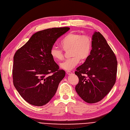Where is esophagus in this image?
Wrapping results in <instances>:
<instances>
[{
    "label": "esophagus",
    "instance_id": "34e87169",
    "mask_svg": "<svg viewBox=\"0 0 130 130\" xmlns=\"http://www.w3.org/2000/svg\"><path fill=\"white\" fill-rule=\"evenodd\" d=\"M66 74L67 75H71L72 74V72L71 71H66Z\"/></svg>",
    "mask_w": 130,
    "mask_h": 130
}]
</instances>
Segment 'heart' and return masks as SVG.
Instances as JSON below:
<instances>
[{
    "instance_id": "heart-1",
    "label": "heart",
    "mask_w": 130,
    "mask_h": 130,
    "mask_svg": "<svg viewBox=\"0 0 130 130\" xmlns=\"http://www.w3.org/2000/svg\"><path fill=\"white\" fill-rule=\"evenodd\" d=\"M60 45L64 51L70 50V56L72 57L60 63V67L61 69L69 71L78 64L79 60H85L90 56L92 49V39L88 35L72 32L63 38ZM50 55L57 61L63 60L64 58L63 51L56 46L51 48Z\"/></svg>"
}]
</instances>
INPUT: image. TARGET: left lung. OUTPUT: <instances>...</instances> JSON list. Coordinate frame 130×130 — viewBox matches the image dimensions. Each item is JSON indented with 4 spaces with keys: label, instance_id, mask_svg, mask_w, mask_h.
Returning a JSON list of instances; mask_svg holds the SVG:
<instances>
[{
    "label": "left lung",
    "instance_id": "1",
    "mask_svg": "<svg viewBox=\"0 0 130 130\" xmlns=\"http://www.w3.org/2000/svg\"><path fill=\"white\" fill-rule=\"evenodd\" d=\"M92 39L90 56L75 72L79 78L75 90L88 103L101 101L110 92L115 83L118 66L117 58L103 36L95 31Z\"/></svg>",
    "mask_w": 130,
    "mask_h": 130
}]
</instances>
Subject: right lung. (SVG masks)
Masks as SVG:
<instances>
[{"label":"right lung","mask_w":130,"mask_h":130,"mask_svg":"<svg viewBox=\"0 0 130 130\" xmlns=\"http://www.w3.org/2000/svg\"><path fill=\"white\" fill-rule=\"evenodd\" d=\"M69 27L46 29L34 34L13 56V83L19 94L31 105L41 106L55 94L65 72L59 70L50 55L56 40ZM53 74L49 76V74Z\"/></svg>","instance_id":"add662e5"}]
</instances>
